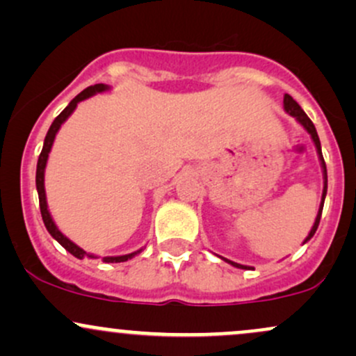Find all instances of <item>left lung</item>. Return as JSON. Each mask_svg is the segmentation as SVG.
I'll list each match as a JSON object with an SVG mask.
<instances>
[{"mask_svg": "<svg viewBox=\"0 0 356 356\" xmlns=\"http://www.w3.org/2000/svg\"><path fill=\"white\" fill-rule=\"evenodd\" d=\"M283 104H284V110H286V113H289V115H291V117H295L296 120L300 122V124L305 127V130H306V132H308L309 136H312L313 142H314V147H316L318 157H320V162H321V169H323V194H321V204H320V209H318L316 219H314V224H313L312 231H309V234L306 236V239L303 241V244H305V243H308V241L313 238V236H314V232H316V229H318V224H320V219H321V212H323V204H325L326 191H328V175H326V164H325V159H323V154H321V144H320V137H318V134H316V129H314L313 122L309 120V117L306 115V113L303 112V108H301L300 105L296 104V100H293V97H291V95H288V93H286V95H284V100H283ZM222 259L226 261V263L232 264V266H234V268H239V269H252L251 266H244V264L234 263V261H229V259H226V257H222Z\"/></svg>", "mask_w": 356, "mask_h": 356, "instance_id": "8db88e82", "label": "left lung"}]
</instances>
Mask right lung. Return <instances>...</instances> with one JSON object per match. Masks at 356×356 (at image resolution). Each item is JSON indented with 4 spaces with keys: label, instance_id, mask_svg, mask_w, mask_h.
<instances>
[{
    "label": "right lung",
    "instance_id": "obj_1",
    "mask_svg": "<svg viewBox=\"0 0 356 356\" xmlns=\"http://www.w3.org/2000/svg\"><path fill=\"white\" fill-rule=\"evenodd\" d=\"M110 87L108 85H104V83H97V85H92V87L85 88L83 92H80L79 95L73 99L70 104L65 107L63 112L60 113L58 117L53 120V124L50 129H48V134L47 137H44V142H43V149H42V154H40L38 157V164H36V191H38V199H40V211H42V218H43V222H44V227H47V231L50 232L51 238L56 239L58 243L67 249L70 254H73L75 257H79V259H83V257H97L93 254H88L87 251H83L80 246H76L73 241H70L67 238L65 234H61V231L56 227V224L53 222L51 219V214L50 211H48V204H47V194H44V167H47V161H48V154H50L51 150V145L53 142H55V136L56 132L60 130L61 124H63L65 120H67L68 117L72 115L73 110L76 108V105L80 104L81 100H87L90 97H93L95 93H102V92H107ZM142 249H138L136 252H130V254H124V256H105L104 257V263H124V261H129L132 259L134 256L138 254Z\"/></svg>",
    "mask_w": 356,
    "mask_h": 356
}]
</instances>
